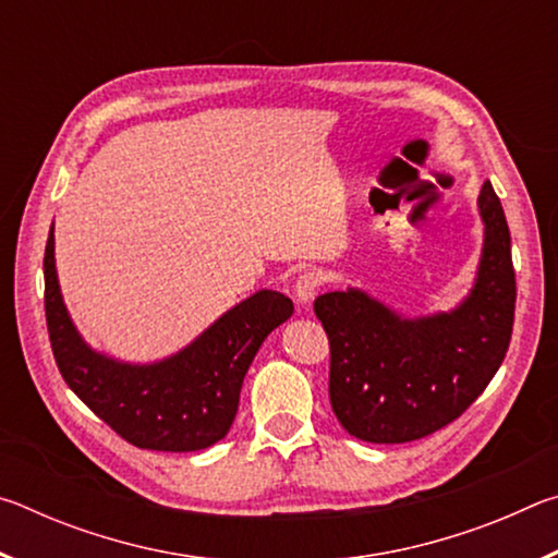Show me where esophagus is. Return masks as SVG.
Here are the masks:
<instances>
[{"instance_id": "34e87169", "label": "esophagus", "mask_w": 558, "mask_h": 558, "mask_svg": "<svg viewBox=\"0 0 558 558\" xmlns=\"http://www.w3.org/2000/svg\"><path fill=\"white\" fill-rule=\"evenodd\" d=\"M319 286H323V276H319V272H315V270L302 272V276L295 282V300H298V305H310V302L315 300Z\"/></svg>"}]
</instances>
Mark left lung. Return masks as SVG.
I'll return each mask as SVG.
<instances>
[{"label":"left lung","mask_w":558,"mask_h":558,"mask_svg":"<svg viewBox=\"0 0 558 558\" xmlns=\"http://www.w3.org/2000/svg\"><path fill=\"white\" fill-rule=\"evenodd\" d=\"M477 209L485 241L475 286L450 313L403 317L356 288L315 300L329 339V401L349 436L426 438L456 421L497 374L512 339L517 282L507 219L489 182Z\"/></svg>","instance_id":"obj_1"}]
</instances>
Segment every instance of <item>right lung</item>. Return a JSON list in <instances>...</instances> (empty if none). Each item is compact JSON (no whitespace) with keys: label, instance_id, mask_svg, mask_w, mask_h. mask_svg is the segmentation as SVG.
Listing matches in <instances>:
<instances>
[{"label":"right lung","instance_id":"obj_1","mask_svg":"<svg viewBox=\"0 0 558 558\" xmlns=\"http://www.w3.org/2000/svg\"><path fill=\"white\" fill-rule=\"evenodd\" d=\"M44 288L46 325L63 381L118 436L165 452L209 448L229 433L253 356L292 315L290 298L258 290L182 352L130 364L90 349L75 329L56 276L53 226L44 253Z\"/></svg>","mask_w":558,"mask_h":558}]
</instances>
